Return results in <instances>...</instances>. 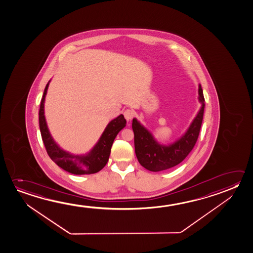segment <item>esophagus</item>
<instances>
[{"instance_id":"esophagus-1","label":"esophagus","mask_w":253,"mask_h":253,"mask_svg":"<svg viewBox=\"0 0 253 253\" xmlns=\"http://www.w3.org/2000/svg\"><path fill=\"white\" fill-rule=\"evenodd\" d=\"M123 114H124L126 120L127 121H131V120L132 119V117H133V115H134L133 112H132V110H130V109H127V110L124 111Z\"/></svg>"}]
</instances>
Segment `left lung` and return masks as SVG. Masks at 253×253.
<instances>
[{
	"mask_svg": "<svg viewBox=\"0 0 253 253\" xmlns=\"http://www.w3.org/2000/svg\"><path fill=\"white\" fill-rule=\"evenodd\" d=\"M199 100L201 108L187 131L179 140L169 146L158 143L136 119L132 120L134 133V149L140 165L150 171H161L179 165L193 150L201 131L204 114L205 99L203 90L199 86Z\"/></svg>",
	"mask_w": 253,
	"mask_h": 253,
	"instance_id": "8db88e82",
	"label": "left lung"
}]
</instances>
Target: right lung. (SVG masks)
Wrapping results in <instances>:
<instances>
[{"label": "right lung", "instance_id": "right-lung-1", "mask_svg": "<svg viewBox=\"0 0 253 253\" xmlns=\"http://www.w3.org/2000/svg\"><path fill=\"white\" fill-rule=\"evenodd\" d=\"M49 83L44 88L39 113L40 129L44 147L49 157L59 167L75 175H89L98 172L108 162L111 149L117 134L124 128L126 121L121 114L111 121L104 130L95 147L87 155H73L60 149L49 132L44 115V97L47 92Z\"/></svg>", "mask_w": 253, "mask_h": 253}]
</instances>
